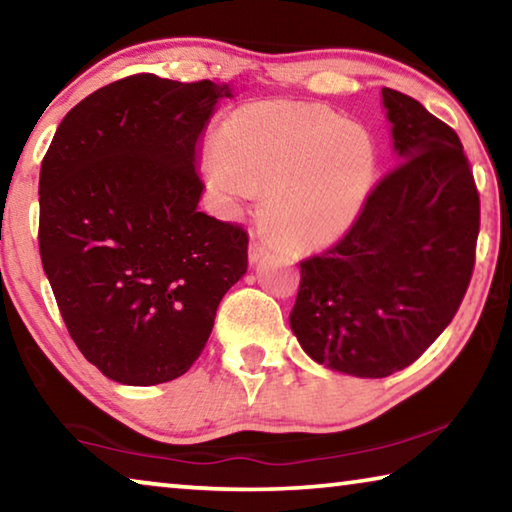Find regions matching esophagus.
Returning a JSON list of instances; mask_svg holds the SVG:
<instances>
[{
    "label": "esophagus",
    "mask_w": 512,
    "mask_h": 512,
    "mask_svg": "<svg viewBox=\"0 0 512 512\" xmlns=\"http://www.w3.org/2000/svg\"><path fill=\"white\" fill-rule=\"evenodd\" d=\"M268 250H271V241L268 239H259V237H253L250 239V248H248V257H250V264H255L262 259Z\"/></svg>",
    "instance_id": "esophagus-1"
}]
</instances>
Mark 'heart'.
<instances>
[{"label":"heart","mask_w":512,"mask_h":512,"mask_svg":"<svg viewBox=\"0 0 512 512\" xmlns=\"http://www.w3.org/2000/svg\"><path fill=\"white\" fill-rule=\"evenodd\" d=\"M377 167L368 128L320 103L293 101L239 110L207 158V176L221 192H266L264 221L282 241L302 248L348 235L366 210Z\"/></svg>","instance_id":"b5f03b06"}]
</instances>
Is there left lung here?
Here are the masks:
<instances>
[{
    "label": "left lung",
    "instance_id": "1",
    "mask_svg": "<svg viewBox=\"0 0 512 512\" xmlns=\"http://www.w3.org/2000/svg\"><path fill=\"white\" fill-rule=\"evenodd\" d=\"M400 164L348 235L300 262L291 329L311 359L388 377L422 357L470 287L481 205L452 126L409 94L381 90Z\"/></svg>",
    "mask_w": 512,
    "mask_h": 512
}]
</instances>
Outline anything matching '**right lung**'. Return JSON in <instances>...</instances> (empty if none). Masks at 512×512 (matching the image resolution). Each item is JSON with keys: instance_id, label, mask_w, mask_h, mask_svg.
I'll return each mask as SVG.
<instances>
[{"instance_id": "right-lung-1", "label": "right lung", "mask_w": 512, "mask_h": 512, "mask_svg": "<svg viewBox=\"0 0 512 512\" xmlns=\"http://www.w3.org/2000/svg\"><path fill=\"white\" fill-rule=\"evenodd\" d=\"M219 97L228 85L126 76L69 110L42 158V268L76 348L119 384L185 375L248 268V232L196 210Z\"/></svg>"}]
</instances>
